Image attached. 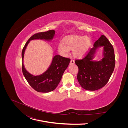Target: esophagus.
Wrapping results in <instances>:
<instances>
[{"mask_svg": "<svg viewBox=\"0 0 128 128\" xmlns=\"http://www.w3.org/2000/svg\"><path fill=\"white\" fill-rule=\"evenodd\" d=\"M74 63H75V60H72V59H71L70 64H74Z\"/></svg>", "mask_w": 128, "mask_h": 128, "instance_id": "obj_1", "label": "esophagus"}]
</instances>
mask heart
Listing matches in <instances>:
<instances>
[{"label":"heart","mask_w":128,"mask_h":128,"mask_svg":"<svg viewBox=\"0 0 128 128\" xmlns=\"http://www.w3.org/2000/svg\"><path fill=\"white\" fill-rule=\"evenodd\" d=\"M91 39L87 36L72 35L65 38L63 43L58 46V51L63 56H68L70 50H72V54L76 58L84 56L88 51L91 46Z\"/></svg>","instance_id":"b5f03b06"}]
</instances>
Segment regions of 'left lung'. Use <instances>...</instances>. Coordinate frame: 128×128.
<instances>
[{"instance_id":"1","label":"left lung","mask_w":128,"mask_h":128,"mask_svg":"<svg viewBox=\"0 0 128 128\" xmlns=\"http://www.w3.org/2000/svg\"><path fill=\"white\" fill-rule=\"evenodd\" d=\"M104 47V58L99 62L92 60L99 47ZM78 67V81L82 88L95 91L108 82L115 66V58L112 46L109 40L102 35L93 44L86 55L82 60L75 61Z\"/></svg>"}]
</instances>
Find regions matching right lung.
<instances>
[{
	"label": "right lung",
	"mask_w": 128,
	"mask_h": 128,
	"mask_svg": "<svg viewBox=\"0 0 128 128\" xmlns=\"http://www.w3.org/2000/svg\"><path fill=\"white\" fill-rule=\"evenodd\" d=\"M55 32L54 30H50L33 35L28 40L22 50V60H23L26 46L30 40L41 39L50 41L54 36ZM70 61V58L56 55L53 58L51 64L48 69L42 75L38 76H34L27 71L25 68L23 62H22V72L27 82L34 89L39 92H49L56 88Z\"/></svg>",
	"instance_id": "1"
}]
</instances>
